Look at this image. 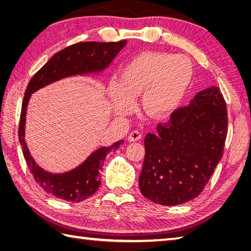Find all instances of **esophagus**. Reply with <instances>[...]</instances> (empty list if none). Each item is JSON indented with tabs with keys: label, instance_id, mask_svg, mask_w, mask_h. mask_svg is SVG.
<instances>
[{
	"label": "esophagus",
	"instance_id": "1",
	"mask_svg": "<svg viewBox=\"0 0 251 251\" xmlns=\"http://www.w3.org/2000/svg\"><path fill=\"white\" fill-rule=\"evenodd\" d=\"M141 137H142V135H141V132L140 131H138V130H132L130 134L128 135V140L129 141H138V140H140L141 139Z\"/></svg>",
	"mask_w": 251,
	"mask_h": 251
}]
</instances>
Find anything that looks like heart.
Masks as SVG:
<instances>
[{"label": "heart", "instance_id": "obj_1", "mask_svg": "<svg viewBox=\"0 0 251 251\" xmlns=\"http://www.w3.org/2000/svg\"><path fill=\"white\" fill-rule=\"evenodd\" d=\"M194 68L183 55L143 51L123 67L120 81L109 83L108 93L116 115L129 114L134 98L142 92L148 115L163 117L177 109L191 85Z\"/></svg>", "mask_w": 251, "mask_h": 251}]
</instances>
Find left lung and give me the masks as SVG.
Returning a JSON list of instances; mask_svg holds the SVG:
<instances>
[{
    "instance_id": "1",
    "label": "left lung",
    "mask_w": 251,
    "mask_h": 251,
    "mask_svg": "<svg viewBox=\"0 0 251 251\" xmlns=\"http://www.w3.org/2000/svg\"><path fill=\"white\" fill-rule=\"evenodd\" d=\"M226 103L219 87L201 90L188 106L159 123L145 139L139 177L142 195L155 204L180 205L201 194L223 155Z\"/></svg>"
}]
</instances>
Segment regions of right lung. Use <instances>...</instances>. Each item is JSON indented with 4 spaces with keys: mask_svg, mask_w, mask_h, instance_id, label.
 <instances>
[{
    "mask_svg": "<svg viewBox=\"0 0 251 251\" xmlns=\"http://www.w3.org/2000/svg\"><path fill=\"white\" fill-rule=\"evenodd\" d=\"M125 44L126 41L110 43L79 42L56 52L30 79L21 105L18 137L20 145L23 146L26 165L36 183L46 193L73 202H79L94 195L101 183L100 172L106 154L117 150L124 141L120 140L108 148L98 149L82 165L68 173L51 174L45 172L33 161L25 141L26 105L31 94L63 77L102 71L110 65Z\"/></svg>",
    "mask_w": 251,
    "mask_h": 251,
    "instance_id": "obj_1",
    "label": "right lung"
}]
</instances>
